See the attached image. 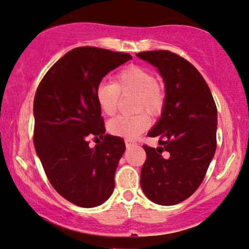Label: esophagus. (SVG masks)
I'll return each instance as SVG.
<instances>
[{
	"mask_svg": "<svg viewBox=\"0 0 249 249\" xmlns=\"http://www.w3.org/2000/svg\"><path fill=\"white\" fill-rule=\"evenodd\" d=\"M124 142H125V146H127V148H129V147H132V146L137 145L136 142H133L132 139H125Z\"/></svg>",
	"mask_w": 249,
	"mask_h": 249,
	"instance_id": "esophagus-1",
	"label": "esophagus"
}]
</instances>
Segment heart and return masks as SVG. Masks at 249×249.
Here are the masks:
<instances>
[{
	"instance_id": "b5f03b06",
	"label": "heart",
	"mask_w": 249,
	"mask_h": 249,
	"mask_svg": "<svg viewBox=\"0 0 249 249\" xmlns=\"http://www.w3.org/2000/svg\"><path fill=\"white\" fill-rule=\"evenodd\" d=\"M135 94V110L146 111L150 116H158L165 106V89L156 81L154 71L140 65H129L114 75L113 83L102 82L96 86L95 99L100 110L107 117L117 113L120 95ZM150 125L145 112L133 116H120L112 119L107 130L113 136L136 139Z\"/></svg>"
}]
</instances>
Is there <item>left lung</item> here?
Listing matches in <instances>:
<instances>
[{
    "label": "left lung",
    "instance_id": "1",
    "mask_svg": "<svg viewBox=\"0 0 249 249\" xmlns=\"http://www.w3.org/2000/svg\"><path fill=\"white\" fill-rule=\"evenodd\" d=\"M137 56L157 67L166 89L161 118L148 133L160 146L143 145L140 185L153 202L178 204L201 185L214 156L217 107L202 75L185 58L168 50Z\"/></svg>",
    "mask_w": 249,
    "mask_h": 249
}]
</instances>
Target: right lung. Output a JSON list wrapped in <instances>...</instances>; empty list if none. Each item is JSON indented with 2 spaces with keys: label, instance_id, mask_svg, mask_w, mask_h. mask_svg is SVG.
Wrapping results in <instances>:
<instances>
[{
  "label": "right lung",
  "instance_id": "right-lung-1",
  "mask_svg": "<svg viewBox=\"0 0 249 249\" xmlns=\"http://www.w3.org/2000/svg\"><path fill=\"white\" fill-rule=\"evenodd\" d=\"M130 59L109 49L74 48L50 67L36 92V151L50 184L78 207H98L113 192L125 145L121 137L106 135L95 89L110 71ZM89 135L103 142L91 149Z\"/></svg>",
  "mask_w": 249,
  "mask_h": 249
}]
</instances>
